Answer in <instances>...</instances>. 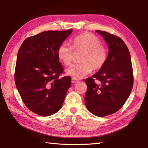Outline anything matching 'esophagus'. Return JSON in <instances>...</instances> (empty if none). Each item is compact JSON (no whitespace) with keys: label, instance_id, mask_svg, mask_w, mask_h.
<instances>
[{"label":"esophagus","instance_id":"34e87169","mask_svg":"<svg viewBox=\"0 0 148 148\" xmlns=\"http://www.w3.org/2000/svg\"><path fill=\"white\" fill-rule=\"evenodd\" d=\"M78 81H79V80L76 79V78H74V77L72 78V83H76L78 82Z\"/></svg>","mask_w":148,"mask_h":148}]
</instances>
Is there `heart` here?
I'll return each mask as SVG.
<instances>
[{"instance_id": "b5f03b06", "label": "heart", "mask_w": 148, "mask_h": 148, "mask_svg": "<svg viewBox=\"0 0 148 148\" xmlns=\"http://www.w3.org/2000/svg\"><path fill=\"white\" fill-rule=\"evenodd\" d=\"M72 44L73 48L69 44L64 43L58 47L57 51L59 60L65 65L72 64L73 49L83 51L80 58L81 63L72 65L66 70L69 76L81 79L92 70L98 71L106 64L108 57V50L93 34L89 32L81 34L74 37Z\"/></svg>"}]
</instances>
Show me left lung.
Returning <instances> with one entry per match:
<instances>
[{
	"label": "left lung",
	"mask_w": 148,
	"mask_h": 148,
	"mask_svg": "<svg viewBox=\"0 0 148 148\" xmlns=\"http://www.w3.org/2000/svg\"><path fill=\"white\" fill-rule=\"evenodd\" d=\"M97 32L108 44V57L102 68L86 79L84 102L90 112L103 117L117 112L124 105L132 90L134 75L129 50L123 40L104 31Z\"/></svg>",
	"instance_id": "obj_1"
}]
</instances>
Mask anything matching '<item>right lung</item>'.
I'll return each mask as SVG.
<instances>
[{
    "label": "right lung",
    "instance_id": "add662e5",
    "mask_svg": "<svg viewBox=\"0 0 148 148\" xmlns=\"http://www.w3.org/2000/svg\"><path fill=\"white\" fill-rule=\"evenodd\" d=\"M73 29L42 32L24 40L18 53L14 81L27 108L48 116L61 109L71 84L57 55L58 47Z\"/></svg>",
    "mask_w": 148,
    "mask_h": 148
}]
</instances>
